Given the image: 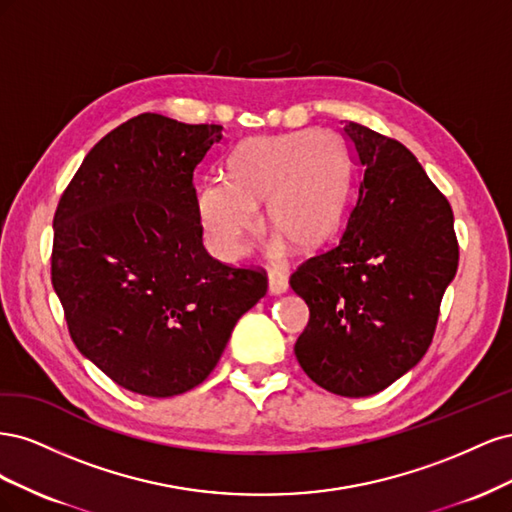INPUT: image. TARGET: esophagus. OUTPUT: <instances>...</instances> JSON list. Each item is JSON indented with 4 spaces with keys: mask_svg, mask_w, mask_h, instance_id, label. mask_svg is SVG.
Instances as JSON below:
<instances>
[{
    "mask_svg": "<svg viewBox=\"0 0 512 512\" xmlns=\"http://www.w3.org/2000/svg\"><path fill=\"white\" fill-rule=\"evenodd\" d=\"M288 290V277L282 271H269V292L282 294Z\"/></svg>",
    "mask_w": 512,
    "mask_h": 512,
    "instance_id": "obj_1",
    "label": "esophagus"
}]
</instances>
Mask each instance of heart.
<instances>
[{
    "label": "heart",
    "mask_w": 512,
    "mask_h": 512,
    "mask_svg": "<svg viewBox=\"0 0 512 512\" xmlns=\"http://www.w3.org/2000/svg\"><path fill=\"white\" fill-rule=\"evenodd\" d=\"M230 181L198 190L196 211L211 252L237 260L258 228L275 232V250L286 241L316 250L333 237L348 203L350 166L342 143L327 132H290L247 138L226 160Z\"/></svg>",
    "instance_id": "heart-1"
}]
</instances>
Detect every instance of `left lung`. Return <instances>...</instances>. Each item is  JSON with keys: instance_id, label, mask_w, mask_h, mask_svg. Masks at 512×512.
I'll list each match as a JSON object with an SVG mask.
<instances>
[{"instance_id": "left-lung-1", "label": "left lung", "mask_w": 512, "mask_h": 512, "mask_svg": "<svg viewBox=\"0 0 512 512\" xmlns=\"http://www.w3.org/2000/svg\"><path fill=\"white\" fill-rule=\"evenodd\" d=\"M342 134L359 188L339 243L290 277L309 307L294 354L322 389L367 397L425 356L459 245L451 205L410 149L354 121Z\"/></svg>"}]
</instances>
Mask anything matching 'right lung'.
I'll return each instance as SVG.
<instances>
[{
    "label": "right lung",
    "mask_w": 512,
    "mask_h": 512,
    "mask_svg": "<svg viewBox=\"0 0 512 512\" xmlns=\"http://www.w3.org/2000/svg\"><path fill=\"white\" fill-rule=\"evenodd\" d=\"M156 113L87 153L53 220L51 280L76 348L123 389L173 397L218 365L267 277L209 256L194 170L224 134Z\"/></svg>",
    "instance_id": "1"
}]
</instances>
